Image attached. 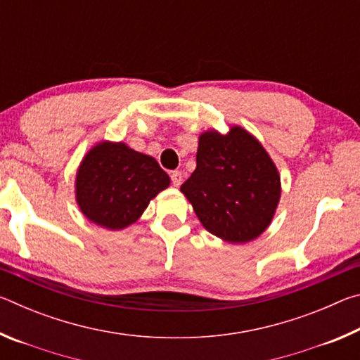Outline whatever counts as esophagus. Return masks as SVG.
<instances>
[{
    "instance_id": "1",
    "label": "esophagus",
    "mask_w": 360,
    "mask_h": 360,
    "mask_svg": "<svg viewBox=\"0 0 360 360\" xmlns=\"http://www.w3.org/2000/svg\"><path fill=\"white\" fill-rule=\"evenodd\" d=\"M172 182L174 187H179L182 182V174L179 172H172Z\"/></svg>"
}]
</instances>
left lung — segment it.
<instances>
[{"label":"left lung","mask_w":360,"mask_h":360,"mask_svg":"<svg viewBox=\"0 0 360 360\" xmlns=\"http://www.w3.org/2000/svg\"><path fill=\"white\" fill-rule=\"evenodd\" d=\"M181 192L198 221L231 245L249 243L271 224L281 198V176L252 133L231 125L198 138L197 168Z\"/></svg>","instance_id":"1"}]
</instances>
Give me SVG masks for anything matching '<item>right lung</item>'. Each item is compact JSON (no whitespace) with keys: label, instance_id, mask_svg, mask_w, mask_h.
I'll use <instances>...</instances> for the list:
<instances>
[{"label":"right lung","instance_id":"add662e5","mask_svg":"<svg viewBox=\"0 0 360 360\" xmlns=\"http://www.w3.org/2000/svg\"><path fill=\"white\" fill-rule=\"evenodd\" d=\"M169 186L154 157L124 141H100L87 150L76 172V203L98 227L124 230L143 216L150 200Z\"/></svg>","mask_w":360,"mask_h":360}]
</instances>
